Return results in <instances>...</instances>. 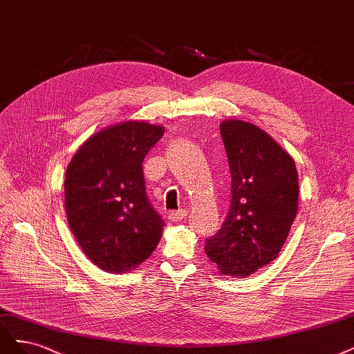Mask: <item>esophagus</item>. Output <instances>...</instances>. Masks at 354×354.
<instances>
[{"mask_svg":"<svg viewBox=\"0 0 354 354\" xmlns=\"http://www.w3.org/2000/svg\"><path fill=\"white\" fill-rule=\"evenodd\" d=\"M186 215H187L186 209H178V211L169 212L168 214V219H169V221H173V223H177V221H181V219L185 218Z\"/></svg>","mask_w":354,"mask_h":354,"instance_id":"esophagus-1","label":"esophagus"}]
</instances>
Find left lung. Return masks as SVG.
I'll return each instance as SVG.
<instances>
[{
  "instance_id": "1",
  "label": "left lung",
  "mask_w": 354,
  "mask_h": 354,
  "mask_svg": "<svg viewBox=\"0 0 354 354\" xmlns=\"http://www.w3.org/2000/svg\"><path fill=\"white\" fill-rule=\"evenodd\" d=\"M231 173V206L205 252L219 274L249 277L283 249L299 208L296 164L266 131L241 120L219 124Z\"/></svg>"
}]
</instances>
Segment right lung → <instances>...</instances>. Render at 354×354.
<instances>
[{"label":"right lung","instance_id":"right-lung-1","mask_svg":"<svg viewBox=\"0 0 354 354\" xmlns=\"http://www.w3.org/2000/svg\"><path fill=\"white\" fill-rule=\"evenodd\" d=\"M164 130L135 120L105 127L67 167L68 225L83 253L105 272L135 270L160 243L164 221L146 198L142 164Z\"/></svg>","mask_w":354,"mask_h":354}]
</instances>
